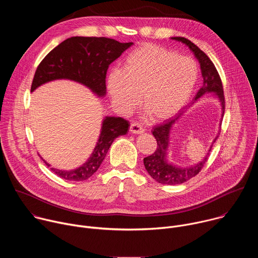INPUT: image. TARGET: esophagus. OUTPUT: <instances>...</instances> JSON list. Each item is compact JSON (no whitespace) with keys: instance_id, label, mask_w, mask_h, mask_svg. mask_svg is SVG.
<instances>
[{"instance_id":"esophagus-1","label":"esophagus","mask_w":258,"mask_h":258,"mask_svg":"<svg viewBox=\"0 0 258 258\" xmlns=\"http://www.w3.org/2000/svg\"><path fill=\"white\" fill-rule=\"evenodd\" d=\"M130 131L133 133V134H142L144 132V128L143 126L139 123V122H132L131 124V127H130Z\"/></svg>"}]
</instances>
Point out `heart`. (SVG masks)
<instances>
[{"instance_id": "obj_1", "label": "heart", "mask_w": 258, "mask_h": 258, "mask_svg": "<svg viewBox=\"0 0 258 258\" xmlns=\"http://www.w3.org/2000/svg\"><path fill=\"white\" fill-rule=\"evenodd\" d=\"M198 81L196 62L165 48L145 44L132 51L122 69H112L107 90L115 107L130 111L142 98L151 117H170L186 105Z\"/></svg>"}]
</instances>
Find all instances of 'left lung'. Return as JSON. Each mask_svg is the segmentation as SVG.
<instances>
[{
	"label": "left lung",
	"instance_id": "left-lung-1",
	"mask_svg": "<svg viewBox=\"0 0 258 258\" xmlns=\"http://www.w3.org/2000/svg\"><path fill=\"white\" fill-rule=\"evenodd\" d=\"M171 40L180 42L189 47V49L193 52L195 57L200 63L201 73L203 78V85L202 88L198 91L197 95L193 99L192 103L185 108L179 110L178 113L171 118L166 119L162 123L156 125L153 127L152 134L155 137L157 141V148L153 154H151L148 157L144 158V165L146 170L151 175L152 178H154L156 181L163 183V185H177V183H182L190 178L194 177L199 173V171L202 169L204 164L206 163L208 159L209 152L211 151L212 145L217 140L218 136L215 137L213 142L211 143L210 148L206 154V156L197 164L187 166V167H179L175 166L174 164H171L167 160V150L169 146V135L172 125L176 122V120L185 113L186 110L190 108L196 101H198L203 95L207 93H212L220 102V106H222V118L225 113V96H224V89L222 80L219 78L218 72L212 63V61L208 58V56L201 51L194 43L191 41L181 38V36H175V38H171ZM222 121V120H220ZM222 124V123H220ZM219 135V133H218Z\"/></svg>",
	"mask_w": 258,
	"mask_h": 258
}]
</instances>
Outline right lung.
I'll return each mask as SVG.
<instances>
[{"label":"right lung","instance_id":"obj_1","mask_svg":"<svg viewBox=\"0 0 258 258\" xmlns=\"http://www.w3.org/2000/svg\"><path fill=\"white\" fill-rule=\"evenodd\" d=\"M132 45L133 43H119L108 38L72 36L59 44L43 59L35 70L30 92L52 81L69 80L86 86L98 97H104L109 65ZM128 126V121L121 117L106 116L102 121L95 149L82 166L71 170L52 167L51 170L67 180L88 179L100 167L113 141L119 136L126 135ZM43 161L51 166L44 159Z\"/></svg>","mask_w":258,"mask_h":258}]
</instances>
